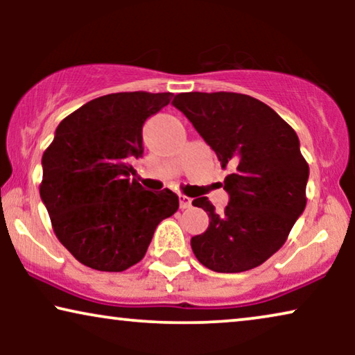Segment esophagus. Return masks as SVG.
Instances as JSON below:
<instances>
[{
    "label": "esophagus",
    "instance_id": "esophagus-1",
    "mask_svg": "<svg viewBox=\"0 0 355 355\" xmlns=\"http://www.w3.org/2000/svg\"><path fill=\"white\" fill-rule=\"evenodd\" d=\"M179 207H181V210L191 208L192 207V198H189L186 196H181V197H179Z\"/></svg>",
    "mask_w": 355,
    "mask_h": 355
}]
</instances>
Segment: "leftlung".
Here are the masks:
<instances>
[{"mask_svg": "<svg viewBox=\"0 0 355 355\" xmlns=\"http://www.w3.org/2000/svg\"><path fill=\"white\" fill-rule=\"evenodd\" d=\"M173 105L191 121L221 162L232 168L225 178L230 203L216 213L207 197L203 208L210 225L193 236L197 260L218 273L255 268L278 252L307 197L309 164L294 129L263 101L232 92H189Z\"/></svg>", "mask_w": 355, "mask_h": 355, "instance_id": "1", "label": "left lung"}]
</instances>
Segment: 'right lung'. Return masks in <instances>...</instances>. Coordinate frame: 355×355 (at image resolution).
Here are the masks:
<instances>
[{
  "label": "right lung",
  "instance_id": "obj_1",
  "mask_svg": "<svg viewBox=\"0 0 355 355\" xmlns=\"http://www.w3.org/2000/svg\"><path fill=\"white\" fill-rule=\"evenodd\" d=\"M171 98L169 92L98 96L61 121L43 153L40 197L53 231L85 266L124 271L139 263L157 226L178 211L169 189L150 192L130 181L144 123Z\"/></svg>",
  "mask_w": 355,
  "mask_h": 355
}]
</instances>
